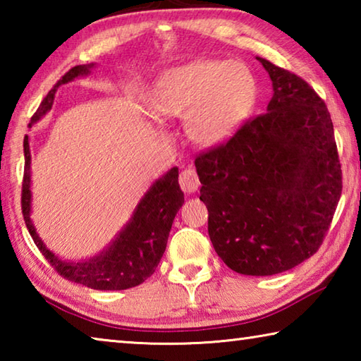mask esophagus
Masks as SVG:
<instances>
[{
    "instance_id": "34e87169",
    "label": "esophagus",
    "mask_w": 361,
    "mask_h": 361,
    "mask_svg": "<svg viewBox=\"0 0 361 361\" xmlns=\"http://www.w3.org/2000/svg\"><path fill=\"white\" fill-rule=\"evenodd\" d=\"M180 186L183 191L188 194L197 191L200 186V181H199V175H197V172H195V169L188 167L183 170V172L180 173Z\"/></svg>"
}]
</instances>
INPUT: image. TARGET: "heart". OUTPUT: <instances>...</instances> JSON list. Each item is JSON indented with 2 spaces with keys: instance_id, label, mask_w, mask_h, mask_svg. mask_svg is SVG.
<instances>
[{
  "instance_id": "heart-1",
  "label": "heart",
  "mask_w": 361,
  "mask_h": 361,
  "mask_svg": "<svg viewBox=\"0 0 361 361\" xmlns=\"http://www.w3.org/2000/svg\"><path fill=\"white\" fill-rule=\"evenodd\" d=\"M255 94V79L247 66L221 60H194L157 79L151 108L166 118H188L194 142L215 146L239 129L252 111Z\"/></svg>"
}]
</instances>
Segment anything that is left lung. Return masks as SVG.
Segmentation results:
<instances>
[{"instance_id":"1","label":"left lung","mask_w":361,"mask_h":361,"mask_svg":"<svg viewBox=\"0 0 361 361\" xmlns=\"http://www.w3.org/2000/svg\"><path fill=\"white\" fill-rule=\"evenodd\" d=\"M272 81L267 111L195 157L209 235L224 264L274 276L320 248L342 191L328 108L295 73L256 57Z\"/></svg>"}]
</instances>
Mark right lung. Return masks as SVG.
Instances as JSON below:
<instances>
[{
	"instance_id": "right-lung-1",
	"label": "right lung",
	"mask_w": 361,
	"mask_h": 361,
	"mask_svg": "<svg viewBox=\"0 0 361 361\" xmlns=\"http://www.w3.org/2000/svg\"><path fill=\"white\" fill-rule=\"evenodd\" d=\"M95 63L76 65L59 79L57 84L49 90L41 102L39 108L32 116L28 126L38 122L52 108L54 97L60 85L73 79L87 76ZM23 154H25V170L22 181V213L27 229L39 252L63 279L81 283L94 290H127L143 283L154 274L167 247L169 232L172 229L175 215L185 202V194L178 185V167L170 169L166 175L152 183L151 188L133 210L130 221L116 235V239L103 250L100 255L85 261H63L49 250L44 242L36 234L30 218L32 212V154H30L28 135L23 138Z\"/></svg>"
}]
</instances>
